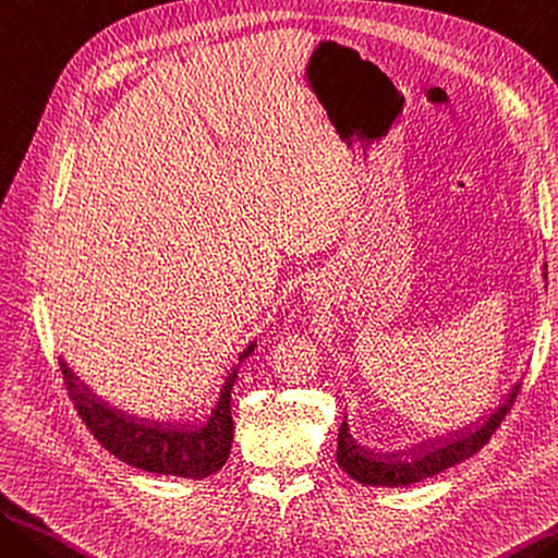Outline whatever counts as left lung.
<instances>
[{"label": "left lung", "instance_id": "8db88e82", "mask_svg": "<svg viewBox=\"0 0 558 558\" xmlns=\"http://www.w3.org/2000/svg\"><path fill=\"white\" fill-rule=\"evenodd\" d=\"M517 400V388L509 392V398L501 403L495 415L487 417L485 423L477 425L472 430H468L450 437V440H435L427 442L432 447L426 450L425 445H417L413 458L410 460H400L398 454H386V458H376L373 452H365L363 447L353 442V437L349 435V427L345 423L339 430V450H336V460H339V468L351 474L355 482L361 485H371V487H405L413 485V482H423L433 474H440L442 470H450L452 464L470 460L472 454H477L482 447L489 442V437L495 435L497 427L501 425V420L507 417V413L514 405Z\"/></svg>", "mask_w": 558, "mask_h": 558}]
</instances>
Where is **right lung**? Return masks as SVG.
I'll return each instance as SVG.
<instances>
[{
    "label": "right lung",
    "mask_w": 558,
    "mask_h": 558,
    "mask_svg": "<svg viewBox=\"0 0 558 558\" xmlns=\"http://www.w3.org/2000/svg\"><path fill=\"white\" fill-rule=\"evenodd\" d=\"M254 351V343L240 355L246 359ZM63 383L73 400V408L84 420L86 427L94 433L96 440L106 447L108 452L116 454L133 468L155 474H175V477L203 480L225 468L230 460V447L234 435L230 392L236 378V368L219 390V403L213 410L203 427H172L160 423H148V420L125 417L118 410L100 403L96 396L84 388V383L66 368V363L59 361Z\"/></svg>",
    "instance_id": "1"
}]
</instances>
